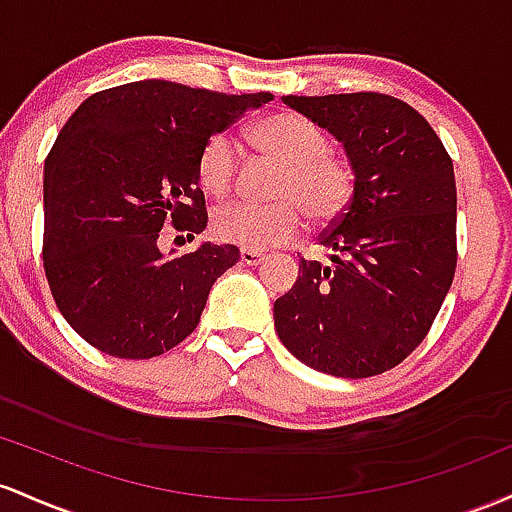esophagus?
<instances>
[{
	"mask_svg": "<svg viewBox=\"0 0 512 512\" xmlns=\"http://www.w3.org/2000/svg\"><path fill=\"white\" fill-rule=\"evenodd\" d=\"M239 258H241V263H246V266H258V263L263 261V256L261 251H251V249H241V254H239Z\"/></svg>",
	"mask_w": 512,
	"mask_h": 512,
	"instance_id": "1",
	"label": "esophagus"
}]
</instances>
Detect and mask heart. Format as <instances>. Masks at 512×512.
I'll list each match as a JSON object with an SVG mask.
<instances>
[{
	"instance_id": "b5f03b06",
	"label": "heart",
	"mask_w": 512,
	"mask_h": 512,
	"mask_svg": "<svg viewBox=\"0 0 512 512\" xmlns=\"http://www.w3.org/2000/svg\"><path fill=\"white\" fill-rule=\"evenodd\" d=\"M249 142L261 157L280 164L271 188L273 205L232 203L212 215V234L227 244L261 251L295 241L304 217L324 227L348 210L355 195V171L331 152L326 132L300 113H271L249 128ZM239 154L227 135H212L195 159V179L203 193L222 200L234 191Z\"/></svg>"
}]
</instances>
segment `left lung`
<instances>
[{
  "label": "left lung",
  "mask_w": 512,
  "mask_h": 512,
  "mask_svg": "<svg viewBox=\"0 0 512 512\" xmlns=\"http://www.w3.org/2000/svg\"><path fill=\"white\" fill-rule=\"evenodd\" d=\"M329 130L355 171L348 210L273 304L283 346L333 377L382 375L421 346L457 268L455 169L409 103L375 91L283 96Z\"/></svg>",
  "instance_id": "obj_1"
}]
</instances>
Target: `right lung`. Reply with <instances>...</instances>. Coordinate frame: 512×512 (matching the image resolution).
Returning a JSON list of instances; mask_svg holds the SVG:
<instances>
[{"mask_svg":"<svg viewBox=\"0 0 512 512\" xmlns=\"http://www.w3.org/2000/svg\"><path fill=\"white\" fill-rule=\"evenodd\" d=\"M273 94L227 96L164 79L91 94L45 159L43 266L57 309L86 343L147 360L198 326L234 244L164 256L159 234L208 225L195 179L200 147Z\"/></svg>","mask_w":512,"mask_h":512,"instance_id":"right-lung-1","label":"right lung"}]
</instances>
